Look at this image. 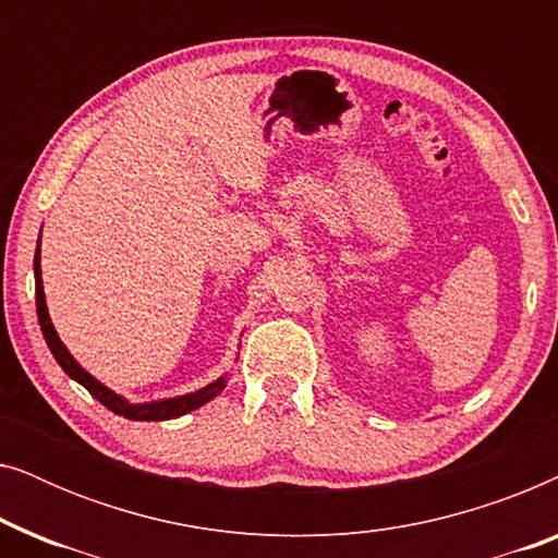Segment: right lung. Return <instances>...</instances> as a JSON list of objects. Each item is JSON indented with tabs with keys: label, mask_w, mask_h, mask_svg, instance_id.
Segmentation results:
<instances>
[{
	"label": "right lung",
	"mask_w": 558,
	"mask_h": 558,
	"mask_svg": "<svg viewBox=\"0 0 558 558\" xmlns=\"http://www.w3.org/2000/svg\"><path fill=\"white\" fill-rule=\"evenodd\" d=\"M35 304H37V319H40V330L43 338L48 342L52 357H56L60 368H63L68 376L86 388V391L94 396L96 401H101L106 409L113 411V414L132 418V422H167V418H178L187 411L201 409L203 403H208L210 399L223 391L228 384V373L213 380V384L197 388L193 393H182V396H172V399H157V401H144V403H132L124 396L111 391L109 386H104L101 380L90 376V373L83 368V365L75 361L71 355V350L65 348V342L58 338V330L52 327L50 312H48V302H45V292H43V269H40V241H37L35 248Z\"/></svg>",
	"instance_id": "add662e5"
}]
</instances>
